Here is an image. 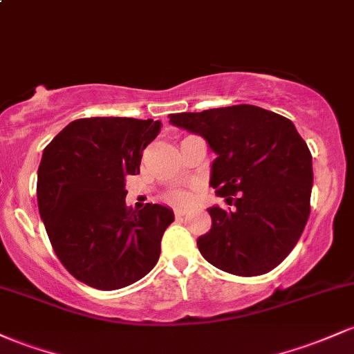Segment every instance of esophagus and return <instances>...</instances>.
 Wrapping results in <instances>:
<instances>
[{
  "label": "esophagus",
  "instance_id": "1",
  "mask_svg": "<svg viewBox=\"0 0 354 354\" xmlns=\"http://www.w3.org/2000/svg\"><path fill=\"white\" fill-rule=\"evenodd\" d=\"M185 213H186V209H183V208L174 209V216H176V218H181V216H185Z\"/></svg>",
  "mask_w": 354,
  "mask_h": 354
}]
</instances>
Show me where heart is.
Segmentation results:
<instances>
[{"mask_svg":"<svg viewBox=\"0 0 354 354\" xmlns=\"http://www.w3.org/2000/svg\"><path fill=\"white\" fill-rule=\"evenodd\" d=\"M169 198H171V200H173V201H178V203H185V201L189 200L188 193H185V192H176V193H173V195H171Z\"/></svg>","mask_w":354,"mask_h":354,"instance_id":"obj_1","label":"heart"}]
</instances>
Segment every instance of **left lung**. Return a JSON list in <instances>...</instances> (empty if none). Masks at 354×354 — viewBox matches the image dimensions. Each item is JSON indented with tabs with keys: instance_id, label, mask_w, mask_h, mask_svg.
I'll return each instance as SVG.
<instances>
[{
	"instance_id": "left-lung-1",
	"label": "left lung",
	"mask_w": 354,
	"mask_h": 354,
	"mask_svg": "<svg viewBox=\"0 0 354 354\" xmlns=\"http://www.w3.org/2000/svg\"><path fill=\"white\" fill-rule=\"evenodd\" d=\"M201 136L216 158L209 186L234 209L209 207L212 228L198 236L216 269L252 277L270 272L296 247L309 218L313 156L284 115L257 106L169 114Z\"/></svg>"
}]
</instances>
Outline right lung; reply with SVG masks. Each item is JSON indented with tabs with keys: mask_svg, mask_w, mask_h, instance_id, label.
Here are the masks:
<instances>
[{
	"mask_svg": "<svg viewBox=\"0 0 354 354\" xmlns=\"http://www.w3.org/2000/svg\"><path fill=\"white\" fill-rule=\"evenodd\" d=\"M161 122L77 119L52 139L38 166V212L57 257L77 281L100 290L134 284L156 266L173 209L126 207L127 174Z\"/></svg>",
	"mask_w": 354,
	"mask_h": 354,
	"instance_id": "obj_1",
	"label": "right lung"
}]
</instances>
